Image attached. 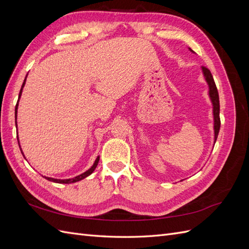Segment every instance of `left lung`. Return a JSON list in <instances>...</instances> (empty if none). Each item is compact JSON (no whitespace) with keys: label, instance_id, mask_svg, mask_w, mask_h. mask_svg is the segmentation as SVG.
Here are the masks:
<instances>
[{"label":"left lung","instance_id":"8db88e82","mask_svg":"<svg viewBox=\"0 0 249 249\" xmlns=\"http://www.w3.org/2000/svg\"><path fill=\"white\" fill-rule=\"evenodd\" d=\"M191 52H193L191 49H189ZM202 72L205 79L209 85V95L210 99L212 101L213 104V114H214V132H215V142L218 137V133H219L220 129V117H219V110H220V105H219V95H218V90L216 87V84L214 82L212 73H211L210 70H208L206 66H202Z\"/></svg>","mask_w":249,"mask_h":249}]
</instances>
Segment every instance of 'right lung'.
Here are the masks:
<instances>
[{
	"label": "right lung",
	"instance_id": "right-lung-1",
	"mask_svg": "<svg viewBox=\"0 0 249 249\" xmlns=\"http://www.w3.org/2000/svg\"><path fill=\"white\" fill-rule=\"evenodd\" d=\"M25 83H26V79L24 80V83H22V85H21L20 91H19V94H18V100H19V97H20V95H21L22 87L25 86ZM18 104H17V106H16V119H17V113H18ZM16 124L18 125V124ZM18 145H19V142H18ZM20 150H21V149H20ZM99 161H100V157H97V158H96V160H95V162H94V164H93L92 166L90 167L87 171H85L84 173H82V175H80V176H78V177H74V178H67V179H58V178H47V177H44V178H46L48 180H51V182L59 183V184H71V183H76V182H79V180H81V179H83V178H87L88 176L91 175V173L94 171V169L96 168L97 164H99Z\"/></svg>",
	"mask_w": 249,
	"mask_h": 249
}]
</instances>
